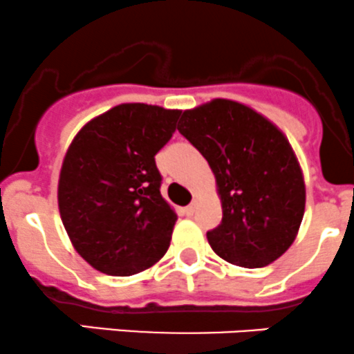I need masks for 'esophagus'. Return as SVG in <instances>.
Wrapping results in <instances>:
<instances>
[{"mask_svg": "<svg viewBox=\"0 0 354 354\" xmlns=\"http://www.w3.org/2000/svg\"><path fill=\"white\" fill-rule=\"evenodd\" d=\"M196 208H198V199H194V201H192L191 205H189L187 208H185V212H187V215H192V213L196 212Z\"/></svg>", "mask_w": 354, "mask_h": 354, "instance_id": "34e87169", "label": "esophagus"}]
</instances>
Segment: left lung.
<instances>
[{"mask_svg":"<svg viewBox=\"0 0 354 354\" xmlns=\"http://www.w3.org/2000/svg\"><path fill=\"white\" fill-rule=\"evenodd\" d=\"M178 124L215 176L222 222L206 234L212 250L244 268L281 258L295 243L306 203L303 170L284 132L223 97L184 110Z\"/></svg>","mask_w":354,"mask_h":354,"instance_id":"8db88e82","label":"left lung"}]
</instances>
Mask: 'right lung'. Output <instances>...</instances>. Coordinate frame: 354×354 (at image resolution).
Here are the masks:
<instances>
[{
  "mask_svg": "<svg viewBox=\"0 0 354 354\" xmlns=\"http://www.w3.org/2000/svg\"><path fill=\"white\" fill-rule=\"evenodd\" d=\"M180 110L124 103L87 122L63 158L58 208L77 253L93 268L129 277L170 246L177 213L160 192L155 155Z\"/></svg>",
  "mask_w": 354,
  "mask_h": 354,
  "instance_id": "right-lung-1",
  "label": "right lung"
}]
</instances>
